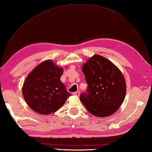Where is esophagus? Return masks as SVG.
<instances>
[{"instance_id": "obj_1", "label": "esophagus", "mask_w": 152, "mask_h": 152, "mask_svg": "<svg viewBox=\"0 0 152 152\" xmlns=\"http://www.w3.org/2000/svg\"><path fill=\"white\" fill-rule=\"evenodd\" d=\"M73 96H79L80 92H79V91H77V92L73 93Z\"/></svg>"}]
</instances>
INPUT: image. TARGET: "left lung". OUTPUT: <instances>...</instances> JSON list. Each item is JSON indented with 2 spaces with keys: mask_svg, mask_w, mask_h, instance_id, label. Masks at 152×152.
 <instances>
[{
  "mask_svg": "<svg viewBox=\"0 0 152 152\" xmlns=\"http://www.w3.org/2000/svg\"><path fill=\"white\" fill-rule=\"evenodd\" d=\"M88 85L80 100L89 113L99 117L109 116L122 104L126 96L124 77L109 60L94 55L83 66Z\"/></svg>",
  "mask_w": 152,
  "mask_h": 152,
  "instance_id": "1",
  "label": "left lung"
}]
</instances>
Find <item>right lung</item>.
<instances>
[{
	"mask_svg": "<svg viewBox=\"0 0 152 152\" xmlns=\"http://www.w3.org/2000/svg\"><path fill=\"white\" fill-rule=\"evenodd\" d=\"M63 73L51 60H46L32 71L23 86V94L28 105L36 113L49 114L62 107L71 96L60 81Z\"/></svg>",
	"mask_w": 152,
	"mask_h": 152,
	"instance_id": "1",
	"label": "right lung"
}]
</instances>
